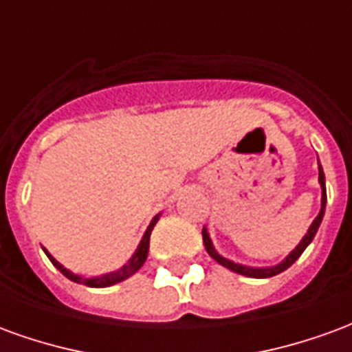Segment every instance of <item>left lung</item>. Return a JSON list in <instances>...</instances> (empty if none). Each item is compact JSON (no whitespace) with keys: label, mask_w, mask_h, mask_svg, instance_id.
Listing matches in <instances>:
<instances>
[{"label":"left lung","mask_w":352,"mask_h":352,"mask_svg":"<svg viewBox=\"0 0 352 352\" xmlns=\"http://www.w3.org/2000/svg\"><path fill=\"white\" fill-rule=\"evenodd\" d=\"M318 183H320V190H322V198H320V211H318L317 219L311 222L309 230H307V234L302 237V241L298 243L294 251L288 254L287 258L279 262L277 265H270V267H252V265H243V264H237L234 260L224 258L222 254L217 252V249L213 247V241H211V237H209V232L204 226L201 230V236H204V245H206V251L209 252V256L213 260H217L219 264L224 265V267H228L232 272L239 273V275H245V277H252V279H265V277H273V275H277V273L285 272L288 270L290 265L294 264L296 260L302 256V252L307 249V245L313 241V237L317 234L318 226H320V222H322V217H324V209H326V183H324V171H322V166L318 164Z\"/></svg>","instance_id":"8db88e82"}]
</instances>
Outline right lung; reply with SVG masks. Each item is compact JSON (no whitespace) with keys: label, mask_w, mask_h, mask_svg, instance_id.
<instances>
[{"label":"right lung","mask_w":352,"mask_h":352,"mask_svg":"<svg viewBox=\"0 0 352 352\" xmlns=\"http://www.w3.org/2000/svg\"><path fill=\"white\" fill-rule=\"evenodd\" d=\"M158 219H160V214H156L153 221H151V224H148V228H146V232L143 234V239L139 241L138 249H135V252L131 254V258L126 262V264L120 267V270H116V272H111V273H105V275H98V277H82V275H77V273L69 272L67 267H64V265L60 264L52 254H50L49 251L47 252V256H49V260L54 264V267L56 270H60V272L64 273L65 277L69 280H73V283H80V285H87V287H92V288H105V287H111V285H116V283H120V280L128 279V277H131L133 273L138 272L141 265L145 264L146 260V254H148V241H151V232H153L154 224L158 222Z\"/></svg>","instance_id":"right-lung-1"}]
</instances>
